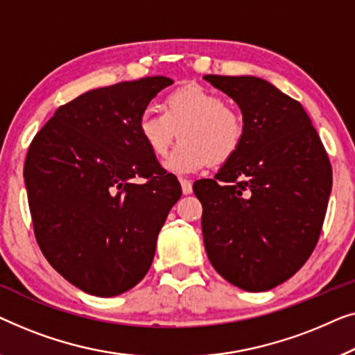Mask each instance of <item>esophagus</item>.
Instances as JSON below:
<instances>
[{"label":"esophagus","mask_w":355,"mask_h":355,"mask_svg":"<svg viewBox=\"0 0 355 355\" xmlns=\"http://www.w3.org/2000/svg\"><path fill=\"white\" fill-rule=\"evenodd\" d=\"M180 184H182V191L183 194H189L193 191V184L189 180H184V178H180Z\"/></svg>","instance_id":"esophagus-1"}]
</instances>
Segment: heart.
<instances>
[{
	"mask_svg": "<svg viewBox=\"0 0 355 355\" xmlns=\"http://www.w3.org/2000/svg\"><path fill=\"white\" fill-rule=\"evenodd\" d=\"M162 109L144 111L138 119V133L149 151L162 157L180 130L182 143L166 161L173 172L191 173L209 164H223L241 148L243 117L212 89L184 85L164 98Z\"/></svg>",
	"mask_w": 355,
	"mask_h": 355,
	"instance_id": "heart-1",
	"label": "heart"
}]
</instances>
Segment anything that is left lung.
<instances>
[{"instance_id": "1", "label": "left lung", "mask_w": 355, "mask_h": 355, "mask_svg": "<svg viewBox=\"0 0 355 355\" xmlns=\"http://www.w3.org/2000/svg\"><path fill=\"white\" fill-rule=\"evenodd\" d=\"M243 112L241 148L214 178L198 180L212 267L244 291L291 278L317 246L331 164L301 103L257 77L204 76Z\"/></svg>"}]
</instances>
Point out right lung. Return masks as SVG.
Returning a JSON list of instances; mask_svg holds the SVG:
<instances>
[{
	"label": "right lung",
	"mask_w": 355,
	"mask_h": 355,
	"mask_svg": "<svg viewBox=\"0 0 355 355\" xmlns=\"http://www.w3.org/2000/svg\"><path fill=\"white\" fill-rule=\"evenodd\" d=\"M172 83L156 76L80 94L30 143L24 178L35 238L54 270L93 296L141 282L182 196L138 133L149 101Z\"/></svg>",
	"instance_id": "right-lung-1"
}]
</instances>
